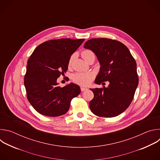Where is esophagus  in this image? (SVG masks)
I'll list each match as a JSON object with an SVG mask.
<instances>
[{"label":"esophagus","instance_id":"1","mask_svg":"<svg viewBox=\"0 0 160 160\" xmlns=\"http://www.w3.org/2000/svg\"><path fill=\"white\" fill-rule=\"evenodd\" d=\"M80 89H81V91H82V92H83V91L86 90L87 88H85V87H81Z\"/></svg>","mask_w":160,"mask_h":160}]
</instances>
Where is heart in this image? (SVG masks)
Returning a JSON list of instances; mask_svg holds the SVG:
<instances>
[{
	"mask_svg": "<svg viewBox=\"0 0 160 160\" xmlns=\"http://www.w3.org/2000/svg\"><path fill=\"white\" fill-rule=\"evenodd\" d=\"M82 56L83 58L86 60L88 57L91 56H94V54L92 51L90 50H85L82 52ZM73 56H72L69 61V62L71 63ZM94 74L92 73H76L72 75V80L76 83H78L81 85H88L90 83L91 81L94 78Z\"/></svg>",
	"mask_w": 160,
	"mask_h": 160,
	"instance_id": "b5f03b06",
	"label": "heart"
}]
</instances>
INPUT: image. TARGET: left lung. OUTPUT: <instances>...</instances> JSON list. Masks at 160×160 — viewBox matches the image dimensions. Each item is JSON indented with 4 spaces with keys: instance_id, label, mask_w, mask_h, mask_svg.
<instances>
[{
    "instance_id": "8db88e82",
    "label": "left lung",
    "mask_w": 160,
    "mask_h": 160,
    "mask_svg": "<svg viewBox=\"0 0 160 160\" xmlns=\"http://www.w3.org/2000/svg\"><path fill=\"white\" fill-rule=\"evenodd\" d=\"M83 47L96 54L101 65L95 83L109 82L108 87L90 88L94 95L90 109L98 117H117L129 106L138 87L136 62L125 45L115 40L92 38Z\"/></svg>"
}]
</instances>
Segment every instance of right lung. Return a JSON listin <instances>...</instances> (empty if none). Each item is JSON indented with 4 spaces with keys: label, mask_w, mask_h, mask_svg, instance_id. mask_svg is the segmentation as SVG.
<instances>
[{
    "label": "right lung",
    "mask_w": 160,
    "mask_h": 160,
    "mask_svg": "<svg viewBox=\"0 0 160 160\" xmlns=\"http://www.w3.org/2000/svg\"><path fill=\"white\" fill-rule=\"evenodd\" d=\"M85 39L62 38L45 42L35 49L28 60L24 84L31 105L43 115H64L73 98L80 93L73 83L63 87L57 79L68 70L71 56Z\"/></svg>",
    "instance_id": "right-lung-1"
}]
</instances>
